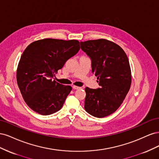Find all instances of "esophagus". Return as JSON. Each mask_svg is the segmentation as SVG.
<instances>
[{"label":"esophagus","instance_id":"obj_1","mask_svg":"<svg viewBox=\"0 0 159 159\" xmlns=\"http://www.w3.org/2000/svg\"><path fill=\"white\" fill-rule=\"evenodd\" d=\"M72 88H73L74 89H79L81 88L80 87H78V86H75V85H73V86H72Z\"/></svg>","mask_w":159,"mask_h":159}]
</instances>
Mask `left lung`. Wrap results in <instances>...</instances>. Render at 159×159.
<instances>
[{"instance_id": "8db88e82", "label": "left lung", "mask_w": 159, "mask_h": 159, "mask_svg": "<svg viewBox=\"0 0 159 159\" xmlns=\"http://www.w3.org/2000/svg\"><path fill=\"white\" fill-rule=\"evenodd\" d=\"M80 46L91 60V71L100 86L85 89V109L93 117L108 116L120 107L131 87L128 57L119 46L105 39L80 42Z\"/></svg>"}]
</instances>
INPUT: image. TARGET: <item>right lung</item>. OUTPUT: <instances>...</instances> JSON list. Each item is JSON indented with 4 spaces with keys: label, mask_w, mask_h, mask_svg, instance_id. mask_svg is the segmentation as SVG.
Returning <instances> with one entry per match:
<instances>
[{
    "label": "right lung",
    "mask_w": 159,
    "mask_h": 159,
    "mask_svg": "<svg viewBox=\"0 0 159 159\" xmlns=\"http://www.w3.org/2000/svg\"><path fill=\"white\" fill-rule=\"evenodd\" d=\"M80 49L78 40L46 38L31 43L24 51L17 68V84L34 111L48 115L61 109L71 87L53 79Z\"/></svg>",
    "instance_id": "1"
}]
</instances>
